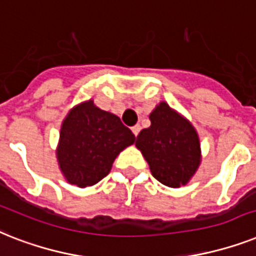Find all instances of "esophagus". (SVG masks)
Returning <instances> with one entry per match:
<instances>
[{
    "label": "esophagus",
    "mask_w": 256,
    "mask_h": 256,
    "mask_svg": "<svg viewBox=\"0 0 256 256\" xmlns=\"http://www.w3.org/2000/svg\"><path fill=\"white\" fill-rule=\"evenodd\" d=\"M132 132H134L135 136H138L139 132H140V126H139V124H135V126H132Z\"/></svg>",
    "instance_id": "obj_1"
}]
</instances>
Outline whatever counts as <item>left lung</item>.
<instances>
[{"label":"left lung","mask_w":256,"mask_h":256,"mask_svg":"<svg viewBox=\"0 0 256 256\" xmlns=\"http://www.w3.org/2000/svg\"><path fill=\"white\" fill-rule=\"evenodd\" d=\"M151 126L136 136L152 176L170 188L186 186L201 164V144L196 128L167 102L150 113Z\"/></svg>","instance_id":"left-lung-1"}]
</instances>
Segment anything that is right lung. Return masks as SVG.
Returning <instances> with one entry per match:
<instances>
[{"label":"right lung","mask_w":256,"mask_h":256,"mask_svg":"<svg viewBox=\"0 0 256 256\" xmlns=\"http://www.w3.org/2000/svg\"><path fill=\"white\" fill-rule=\"evenodd\" d=\"M134 140L132 130L116 114L96 106L92 98L78 104L60 128L56 147L60 172L67 182L78 188L94 186Z\"/></svg>","instance_id":"1"}]
</instances>
